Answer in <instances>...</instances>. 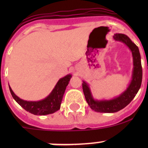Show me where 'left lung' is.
Listing matches in <instances>:
<instances>
[{"label":"left lung","instance_id":"obj_1","mask_svg":"<svg viewBox=\"0 0 148 148\" xmlns=\"http://www.w3.org/2000/svg\"><path fill=\"white\" fill-rule=\"evenodd\" d=\"M114 38L116 41H120L125 43L130 48L133 56L134 69L132 74V79L130 84L128 86L127 90L122 93L118 97L112 100L95 101L92 98L89 91L88 85L84 82L82 83V89L84 94L85 99L91 109L97 112L113 113L120 111L125 108L127 105L131 102L134 99L135 95L140 89L142 84L143 78V69L141 65V57L139 51L138 47L130 39L128 36L125 34H116L114 36Z\"/></svg>","mask_w":148,"mask_h":148}]
</instances>
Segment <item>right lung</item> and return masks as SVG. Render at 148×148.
<instances>
[{"mask_svg":"<svg viewBox=\"0 0 148 148\" xmlns=\"http://www.w3.org/2000/svg\"><path fill=\"white\" fill-rule=\"evenodd\" d=\"M71 77V76L69 74L59 79L51 93L46 99L38 102H27L23 100L13 93L10 86L9 89L13 99L25 110L35 115H46L52 114L60 109L66 87Z\"/></svg>","mask_w":148,"mask_h":148,"instance_id":"obj_1","label":"right lung"}]
</instances>
